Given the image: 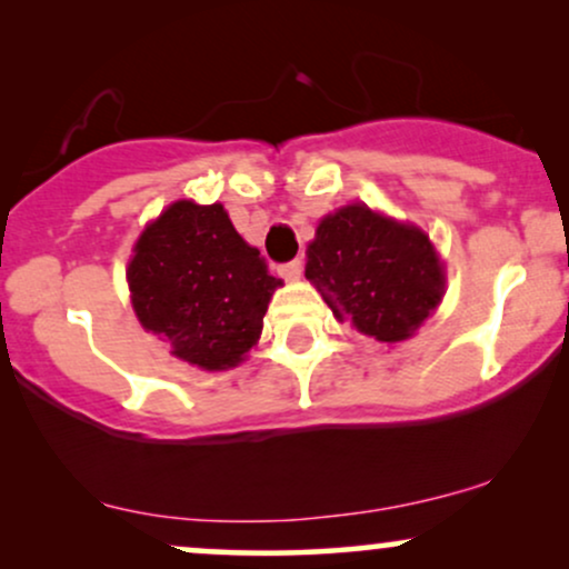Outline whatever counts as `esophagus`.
Masks as SVG:
<instances>
[{
    "instance_id": "esophagus-1",
    "label": "esophagus",
    "mask_w": 569,
    "mask_h": 569,
    "mask_svg": "<svg viewBox=\"0 0 569 569\" xmlns=\"http://www.w3.org/2000/svg\"><path fill=\"white\" fill-rule=\"evenodd\" d=\"M302 270H305L302 259H291V262L278 267V276L286 278V280H297L299 276H302Z\"/></svg>"
}]
</instances>
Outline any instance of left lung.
<instances>
[{
    "mask_svg": "<svg viewBox=\"0 0 569 569\" xmlns=\"http://www.w3.org/2000/svg\"><path fill=\"white\" fill-rule=\"evenodd\" d=\"M305 276L337 321L380 342L415 335L443 291V267L428 234L367 206L339 208L318 224Z\"/></svg>",
    "mask_w": 569,
    "mask_h": 569,
    "instance_id": "8db88e82",
    "label": "left lung"
}]
</instances>
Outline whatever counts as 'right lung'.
<instances>
[{
  "label": "right lung",
  "mask_w": 569,
  "mask_h": 569,
  "mask_svg": "<svg viewBox=\"0 0 569 569\" xmlns=\"http://www.w3.org/2000/svg\"><path fill=\"white\" fill-rule=\"evenodd\" d=\"M136 316L200 369H230L262 335L280 278L234 232L219 202L179 200L149 224L128 264Z\"/></svg>",
  "instance_id": "right-lung-1"
}]
</instances>
